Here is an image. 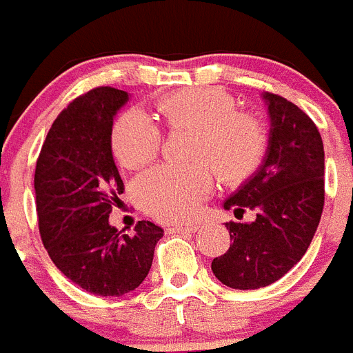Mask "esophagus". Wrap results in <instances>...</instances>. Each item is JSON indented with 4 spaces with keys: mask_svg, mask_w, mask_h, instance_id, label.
<instances>
[{
    "mask_svg": "<svg viewBox=\"0 0 353 353\" xmlns=\"http://www.w3.org/2000/svg\"><path fill=\"white\" fill-rule=\"evenodd\" d=\"M171 233H196L198 226L196 224H174L170 228Z\"/></svg>",
    "mask_w": 353,
    "mask_h": 353,
    "instance_id": "34e87169",
    "label": "esophagus"
}]
</instances>
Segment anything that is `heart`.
<instances>
[{"mask_svg": "<svg viewBox=\"0 0 353 353\" xmlns=\"http://www.w3.org/2000/svg\"><path fill=\"white\" fill-rule=\"evenodd\" d=\"M170 130L191 129L189 164H161L134 183V196L162 223L194 219L214 191V165L224 182L235 183L258 170L269 148L263 120L239 109L233 95L215 86L182 90L159 102ZM161 127L152 117L129 109L114 121L111 146L125 168L139 170L161 154Z\"/></svg>", "mask_w": 353, "mask_h": 353, "instance_id": "heart-1", "label": "heart"}]
</instances>
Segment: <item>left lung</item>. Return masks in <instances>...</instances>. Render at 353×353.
I'll use <instances>...</instances> for the list:
<instances>
[{
    "mask_svg": "<svg viewBox=\"0 0 353 353\" xmlns=\"http://www.w3.org/2000/svg\"><path fill=\"white\" fill-rule=\"evenodd\" d=\"M269 104L270 141L263 166L224 208L254 223H226L233 244L214 258L212 272L235 290H256L281 279L304 256L325 201V162L318 127L301 108L276 93Z\"/></svg>",
    "mask_w": 353,
    "mask_h": 353,
    "instance_id": "left-lung-1",
    "label": "left lung"
}]
</instances>
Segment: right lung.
<instances>
[{
	"label": "right lung",
	"mask_w": 353,
	"mask_h": 353,
	"mask_svg": "<svg viewBox=\"0 0 353 353\" xmlns=\"http://www.w3.org/2000/svg\"><path fill=\"white\" fill-rule=\"evenodd\" d=\"M127 99L111 86L74 99L52 121L35 168L43 248L74 285L102 297H121L145 281L164 233L150 221H138L132 235L109 226L111 208L123 194L111 130Z\"/></svg>",
	"instance_id": "1"
}]
</instances>
